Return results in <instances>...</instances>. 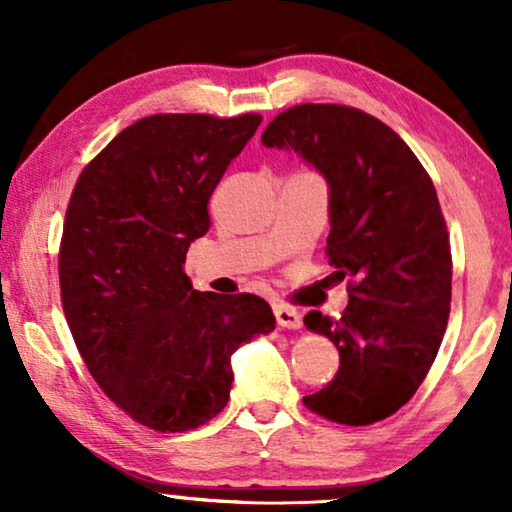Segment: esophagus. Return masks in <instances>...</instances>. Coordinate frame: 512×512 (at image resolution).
<instances>
[{
	"mask_svg": "<svg viewBox=\"0 0 512 512\" xmlns=\"http://www.w3.org/2000/svg\"><path fill=\"white\" fill-rule=\"evenodd\" d=\"M275 317H277V324L282 328H291V331H298L300 326H303V314L298 310H293V307L284 305V303H277L275 305Z\"/></svg>",
	"mask_w": 512,
	"mask_h": 512,
	"instance_id": "1",
	"label": "esophagus"
}]
</instances>
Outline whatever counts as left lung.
I'll use <instances>...</instances> for the list:
<instances>
[{
  "label": "left lung",
  "mask_w": 512,
  "mask_h": 512,
  "mask_svg": "<svg viewBox=\"0 0 512 512\" xmlns=\"http://www.w3.org/2000/svg\"><path fill=\"white\" fill-rule=\"evenodd\" d=\"M261 142L326 179L328 263L338 282L349 279L340 319L305 317L338 347L340 368L303 401L338 424L380 422L424 382L450 317L452 254L436 188L389 125L342 104L286 109Z\"/></svg>",
  "instance_id": "1"
}]
</instances>
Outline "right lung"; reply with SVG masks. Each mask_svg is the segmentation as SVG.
<instances>
[{"label":"right lung","instance_id":"1","mask_svg":"<svg viewBox=\"0 0 512 512\" xmlns=\"http://www.w3.org/2000/svg\"><path fill=\"white\" fill-rule=\"evenodd\" d=\"M261 121L146 116L111 139L69 200L58 263L69 331L104 394L153 431L219 415L233 354L275 331L263 298L200 293L184 272L214 188Z\"/></svg>","mask_w":512,"mask_h":512}]
</instances>
